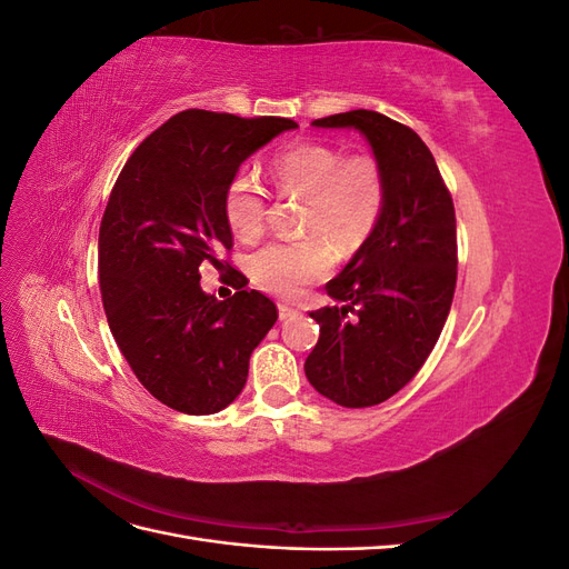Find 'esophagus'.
<instances>
[{"label":"esophagus","mask_w":569,"mask_h":569,"mask_svg":"<svg viewBox=\"0 0 569 569\" xmlns=\"http://www.w3.org/2000/svg\"><path fill=\"white\" fill-rule=\"evenodd\" d=\"M278 311H280V320H295L299 316V308L289 306V303H278Z\"/></svg>","instance_id":"esophagus-1"}]
</instances>
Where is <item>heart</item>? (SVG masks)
<instances>
[{
  "instance_id": "1",
  "label": "heart",
  "mask_w": 569,
  "mask_h": 569,
  "mask_svg": "<svg viewBox=\"0 0 569 569\" xmlns=\"http://www.w3.org/2000/svg\"><path fill=\"white\" fill-rule=\"evenodd\" d=\"M268 178L284 197H301V239H284L256 251L253 282L270 295L297 299L325 278L339 256H353L377 230L387 206V176L370 153L343 157V151L320 142L291 144L274 153ZM228 228L242 242H253L266 230V189L253 176L239 173L222 201Z\"/></svg>"
}]
</instances>
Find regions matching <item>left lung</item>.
<instances>
[{"mask_svg": "<svg viewBox=\"0 0 569 569\" xmlns=\"http://www.w3.org/2000/svg\"><path fill=\"white\" fill-rule=\"evenodd\" d=\"M358 130L387 176L380 226L327 295L337 306L311 313L320 325L306 377L343 408L387 401L418 375L449 318L456 291V211L432 151L418 132L356 109L313 120Z\"/></svg>", "mask_w": 569, "mask_h": 569, "instance_id": "8db88e82", "label": "left lung"}]
</instances>
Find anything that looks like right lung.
<instances>
[{"instance_id": "right-lung-1", "label": "right lung", "mask_w": 569, "mask_h": 569, "mask_svg": "<svg viewBox=\"0 0 569 569\" xmlns=\"http://www.w3.org/2000/svg\"><path fill=\"white\" fill-rule=\"evenodd\" d=\"M289 118L189 109L153 130L120 170L99 228V287L107 320L134 377L168 408L211 416L242 393L251 351L278 320L256 289L218 301L201 263L232 249L222 201L251 153Z\"/></svg>"}]
</instances>
